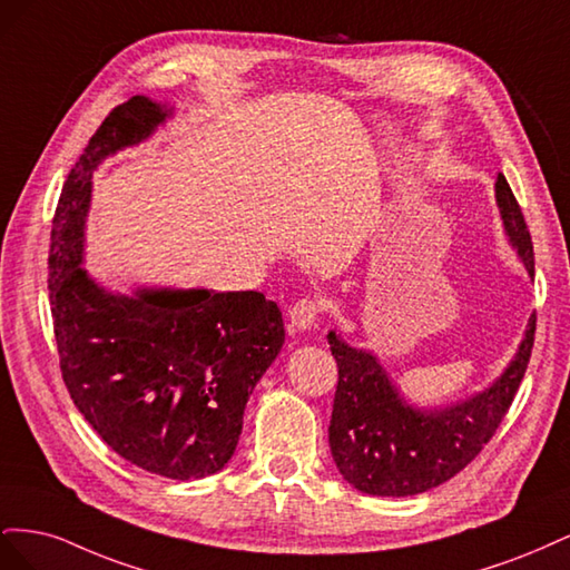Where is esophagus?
Wrapping results in <instances>:
<instances>
[{
	"label": "esophagus",
	"instance_id": "esophagus-1",
	"mask_svg": "<svg viewBox=\"0 0 570 570\" xmlns=\"http://www.w3.org/2000/svg\"><path fill=\"white\" fill-rule=\"evenodd\" d=\"M321 314V304L316 299H299L295 306L287 312V323H289V331L292 333H304L318 321Z\"/></svg>",
	"mask_w": 570,
	"mask_h": 570
}]
</instances>
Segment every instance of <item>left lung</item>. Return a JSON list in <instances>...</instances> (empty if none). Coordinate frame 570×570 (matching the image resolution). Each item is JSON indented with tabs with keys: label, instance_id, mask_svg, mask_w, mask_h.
Wrapping results in <instances>:
<instances>
[{
	"label": "left lung",
	"instance_id": "8db88e82",
	"mask_svg": "<svg viewBox=\"0 0 570 570\" xmlns=\"http://www.w3.org/2000/svg\"><path fill=\"white\" fill-rule=\"evenodd\" d=\"M494 189L507 235L532 275V239L521 206L502 174ZM327 342L337 361L327 442L342 478L366 494L409 497L454 478L492 440L525 375L534 316L509 368L488 390L430 411L409 406L371 352L350 347L335 331Z\"/></svg>",
	"mask_w": 570,
	"mask_h": 570
}]
</instances>
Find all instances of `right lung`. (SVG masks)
I'll use <instances>...</instances> for the list:
<instances>
[{"label":"right lung","mask_w":570,"mask_h":570,"mask_svg":"<svg viewBox=\"0 0 570 570\" xmlns=\"http://www.w3.org/2000/svg\"><path fill=\"white\" fill-rule=\"evenodd\" d=\"M168 109L147 97L116 107L68 174L51 220L49 304L71 400L116 454L174 480L226 465L258 377L285 342L283 314L262 292L99 287L82 239L101 159L142 142Z\"/></svg>","instance_id":"right-lung-1"}]
</instances>
